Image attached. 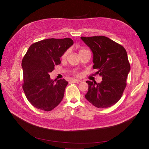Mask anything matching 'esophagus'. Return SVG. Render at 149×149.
<instances>
[{
    "label": "esophagus",
    "mask_w": 149,
    "mask_h": 149,
    "mask_svg": "<svg viewBox=\"0 0 149 149\" xmlns=\"http://www.w3.org/2000/svg\"><path fill=\"white\" fill-rule=\"evenodd\" d=\"M71 81L72 83H80V82H81V81L80 80H77V79H73Z\"/></svg>",
    "instance_id": "obj_1"
}]
</instances>
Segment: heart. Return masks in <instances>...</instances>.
I'll return each instance as SVG.
<instances>
[{
  "instance_id": "heart-1",
  "label": "heart",
  "mask_w": 149,
  "mask_h": 149,
  "mask_svg": "<svg viewBox=\"0 0 149 149\" xmlns=\"http://www.w3.org/2000/svg\"><path fill=\"white\" fill-rule=\"evenodd\" d=\"M85 51V50H84V49H80V51H79V52H82V51ZM68 51H66L62 55L61 59H62V60H65V59L66 58V57H67V56H68Z\"/></svg>"
}]
</instances>
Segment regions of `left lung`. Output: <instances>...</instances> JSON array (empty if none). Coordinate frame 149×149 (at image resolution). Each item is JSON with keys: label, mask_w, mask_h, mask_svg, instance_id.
<instances>
[{"label": "left lung", "mask_w": 149, "mask_h": 149, "mask_svg": "<svg viewBox=\"0 0 149 149\" xmlns=\"http://www.w3.org/2000/svg\"><path fill=\"white\" fill-rule=\"evenodd\" d=\"M93 53V68L102 77L100 83L86 81L89 85L85 98L98 108L109 107L121 98L130 70L126 49L105 36L81 37Z\"/></svg>", "instance_id": "8db88e82"}]
</instances>
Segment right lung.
I'll list each match as a JSON object with an SVG mask.
<instances>
[{
	"mask_svg": "<svg viewBox=\"0 0 149 149\" xmlns=\"http://www.w3.org/2000/svg\"><path fill=\"white\" fill-rule=\"evenodd\" d=\"M73 44L70 38L45 39L31 45L23 57L22 88L29 102L37 109L50 111L63 100L68 82L51 80L49 73Z\"/></svg>",
	"mask_w": 149,
	"mask_h": 149,
	"instance_id": "obj_1",
	"label": "right lung"
}]
</instances>
